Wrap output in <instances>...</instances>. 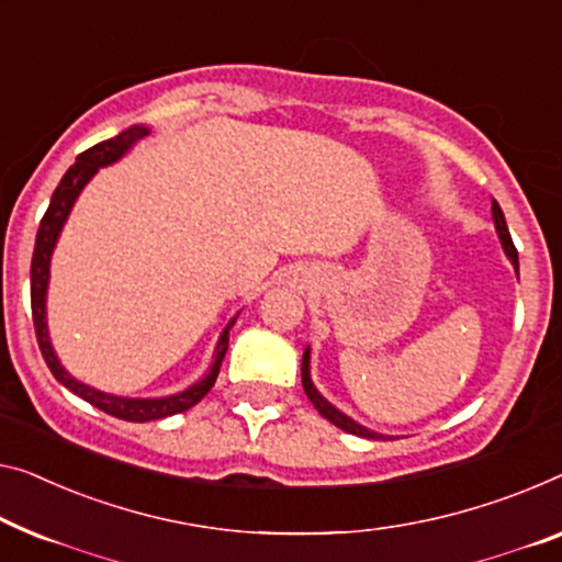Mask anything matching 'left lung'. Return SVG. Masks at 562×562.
I'll list each match as a JSON object with an SVG mask.
<instances>
[{
  "label": "left lung",
  "instance_id": "left-lung-1",
  "mask_svg": "<svg viewBox=\"0 0 562 562\" xmlns=\"http://www.w3.org/2000/svg\"><path fill=\"white\" fill-rule=\"evenodd\" d=\"M492 220H495V229H497V237L502 241V249H505V255L509 262H513L517 278H520V262H517V249L513 245V237H509V229H507V222H505V214H502V209L495 199H492ZM303 389L307 393V398L313 401V406L317 408V414L323 418H328L330 424L338 426V429L348 431V434H356V437H363V439H386L383 434H375L371 429H366L363 424H358L356 418H350L348 414H342L340 408H335L328 398L323 396L321 391L315 389L313 379H310V346L305 348L303 353Z\"/></svg>",
  "mask_w": 562,
  "mask_h": 562
}]
</instances>
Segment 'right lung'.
I'll return each instance as SVG.
<instances>
[{
    "mask_svg": "<svg viewBox=\"0 0 562 562\" xmlns=\"http://www.w3.org/2000/svg\"><path fill=\"white\" fill-rule=\"evenodd\" d=\"M150 133L148 125H131L115 138H108L103 144L93 148L82 150L67 173L57 183L53 199H49V206L45 216H42L37 239H35V252H32V270H30V297H32V323H35L37 342L42 350V358L57 381L63 383L65 389H70L75 396H80L88 404H93L100 412L111 414L115 418H123V422H156V418H166L173 414H181L199 404L201 398L206 396L209 389L214 386L216 375H220V368L224 356H227L229 348V328L237 321V315L227 323V328L222 330L220 340H216L212 363H209L206 373L201 375L199 381L191 383L183 391L169 393V396H154V398H131V396H115V393H105L100 389L88 386L70 375V371L60 363L57 358L53 340H49V328H47V288H49V262H53V252L57 247V239H60L63 227L70 216L75 201L82 194V189L88 187L90 179L103 169V166H111L128 154V150L138 144L140 138H146Z\"/></svg>",
    "mask_w": 562,
    "mask_h": 562,
    "instance_id": "add662e5",
    "label": "right lung"
}]
</instances>
